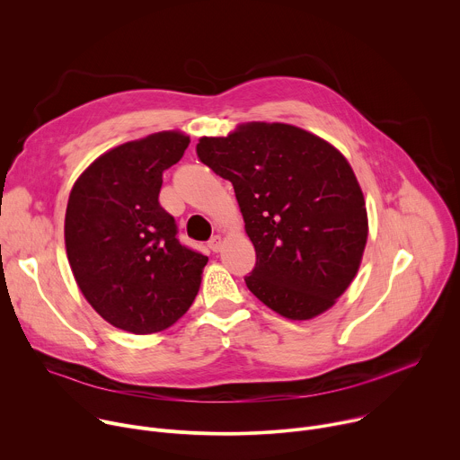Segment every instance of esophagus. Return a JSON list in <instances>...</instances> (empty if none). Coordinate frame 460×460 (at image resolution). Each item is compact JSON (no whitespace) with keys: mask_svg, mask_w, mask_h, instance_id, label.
<instances>
[{"mask_svg":"<svg viewBox=\"0 0 460 460\" xmlns=\"http://www.w3.org/2000/svg\"><path fill=\"white\" fill-rule=\"evenodd\" d=\"M222 245H224V238H222L220 234H215V236L209 240V247H211V251H215V252H218V251L222 249Z\"/></svg>","mask_w":460,"mask_h":460,"instance_id":"esophagus-1","label":"esophagus"}]
</instances>
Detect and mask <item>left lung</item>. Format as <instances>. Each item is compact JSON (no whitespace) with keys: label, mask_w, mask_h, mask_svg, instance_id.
I'll use <instances>...</instances> for the list:
<instances>
[{"label":"left lung","mask_w":460,"mask_h":460,"mask_svg":"<svg viewBox=\"0 0 460 460\" xmlns=\"http://www.w3.org/2000/svg\"><path fill=\"white\" fill-rule=\"evenodd\" d=\"M196 153L234 187L256 251L249 291L289 320L333 307L358 273L369 231L364 192L346 156L279 121L202 137Z\"/></svg>","instance_id":"obj_1"}]
</instances>
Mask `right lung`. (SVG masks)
Instances as JSON below:
<instances>
[{
	"label": "right lung",
	"mask_w": 460,
	"mask_h": 460,
	"mask_svg": "<svg viewBox=\"0 0 460 460\" xmlns=\"http://www.w3.org/2000/svg\"><path fill=\"white\" fill-rule=\"evenodd\" d=\"M162 130L98 156L75 181L65 249L80 291L118 330L151 335L181 318L199 295L208 256L183 247L158 202L162 174L189 146Z\"/></svg>",
	"instance_id": "1"
}]
</instances>
